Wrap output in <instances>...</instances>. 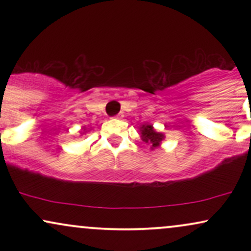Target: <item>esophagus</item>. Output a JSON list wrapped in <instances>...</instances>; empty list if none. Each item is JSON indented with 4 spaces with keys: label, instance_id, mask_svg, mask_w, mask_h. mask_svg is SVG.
Listing matches in <instances>:
<instances>
[{
    "label": "esophagus",
    "instance_id": "34e87169",
    "mask_svg": "<svg viewBox=\"0 0 251 251\" xmlns=\"http://www.w3.org/2000/svg\"><path fill=\"white\" fill-rule=\"evenodd\" d=\"M114 118H116V119H120V118H123V114H122V113L117 114V116H116V117H114Z\"/></svg>",
    "mask_w": 251,
    "mask_h": 251
}]
</instances>
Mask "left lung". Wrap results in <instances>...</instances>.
I'll list each match as a JSON object with an SVG mask.
<instances>
[{"instance_id":"left-lung-1","label":"left lung","mask_w":251,"mask_h":251,"mask_svg":"<svg viewBox=\"0 0 251 251\" xmlns=\"http://www.w3.org/2000/svg\"><path fill=\"white\" fill-rule=\"evenodd\" d=\"M140 137H142L143 142L151 145V150H154L159 148L165 135L155 131L152 125H143L140 127Z\"/></svg>"}]
</instances>
